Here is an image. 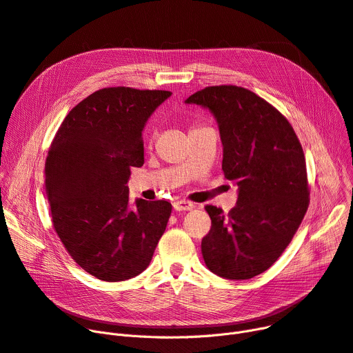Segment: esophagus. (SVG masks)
<instances>
[{
    "mask_svg": "<svg viewBox=\"0 0 353 353\" xmlns=\"http://www.w3.org/2000/svg\"><path fill=\"white\" fill-rule=\"evenodd\" d=\"M195 208V205L190 201H175L174 202V210L175 211H191Z\"/></svg>",
    "mask_w": 353,
    "mask_h": 353,
    "instance_id": "34e87169",
    "label": "esophagus"
}]
</instances>
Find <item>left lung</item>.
<instances>
[{"label":"left lung","mask_w":353,"mask_h":353,"mask_svg":"<svg viewBox=\"0 0 353 353\" xmlns=\"http://www.w3.org/2000/svg\"><path fill=\"white\" fill-rule=\"evenodd\" d=\"M185 102L215 117L222 170L238 185L236 205L228 214L205 206L212 225L201 243L203 261L221 278L251 279L276 262L306 214L302 145L288 119L246 88L206 87Z\"/></svg>","instance_id":"obj_1"}]
</instances>
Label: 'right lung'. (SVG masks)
<instances>
[{"mask_svg":"<svg viewBox=\"0 0 353 353\" xmlns=\"http://www.w3.org/2000/svg\"><path fill=\"white\" fill-rule=\"evenodd\" d=\"M170 91L112 87L95 91L62 121L46 161L54 230L92 276L127 281L148 268L172 205H130L131 167H142V131Z\"/></svg>","mask_w":353,"mask_h":353,"instance_id":"1","label":"right lung"}]
</instances>
